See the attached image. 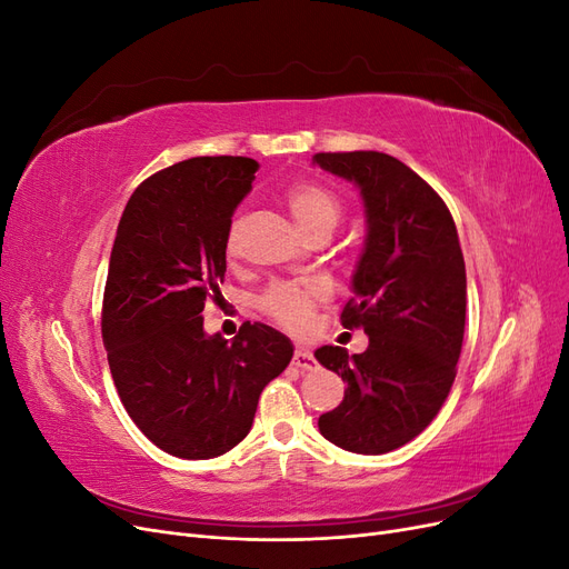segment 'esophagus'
Returning <instances> with one entry per match:
<instances>
[{"mask_svg":"<svg viewBox=\"0 0 569 569\" xmlns=\"http://www.w3.org/2000/svg\"><path fill=\"white\" fill-rule=\"evenodd\" d=\"M291 363H295L299 370H313V368L318 366V360H316V356H313L311 351H308V349L297 347L295 358H291Z\"/></svg>","mask_w":569,"mask_h":569,"instance_id":"esophagus-1","label":"esophagus"}]
</instances>
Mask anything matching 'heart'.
Segmentation results:
<instances>
[{"label":"heart","mask_w":569,"mask_h":569,"mask_svg":"<svg viewBox=\"0 0 569 569\" xmlns=\"http://www.w3.org/2000/svg\"><path fill=\"white\" fill-rule=\"evenodd\" d=\"M287 206L291 216L297 218L299 228L306 234H330L341 218V201L332 192L330 187L320 182H297L287 189ZM237 230L239 220H232L228 228V247L234 249L237 242ZM327 297V287L318 280H306V282H280L272 284L263 299L261 306L263 311L280 322L287 330H303L308 325V318L313 313V306Z\"/></svg>","instance_id":"b5f03b06"}]
</instances>
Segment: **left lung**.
Listing matches in <instances>:
<instances>
[{"instance_id": "left-lung-1", "label": "left lung", "mask_w": 569, "mask_h": 569, "mask_svg": "<svg viewBox=\"0 0 569 569\" xmlns=\"http://www.w3.org/2000/svg\"><path fill=\"white\" fill-rule=\"evenodd\" d=\"M313 163L358 187L366 242L343 327H363V353L320 347L316 358L347 382L322 412L320 435L351 453L380 456L435 420L456 380L468 280L456 222L418 173L382 151L316 153Z\"/></svg>"}]
</instances>
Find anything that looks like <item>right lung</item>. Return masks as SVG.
Masks as SVG:
<instances>
[{"mask_svg": "<svg viewBox=\"0 0 569 569\" xmlns=\"http://www.w3.org/2000/svg\"><path fill=\"white\" fill-rule=\"evenodd\" d=\"M256 170L244 157L180 161L137 187L118 222L101 308L109 368L132 422L178 458L234 449L263 387L295 356L289 337L263 322H244L232 341L203 330Z\"/></svg>", "mask_w": 569, "mask_h": 569, "instance_id": "1", "label": "right lung"}]
</instances>
